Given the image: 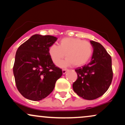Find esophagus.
Segmentation results:
<instances>
[{
    "mask_svg": "<svg viewBox=\"0 0 125 125\" xmlns=\"http://www.w3.org/2000/svg\"><path fill=\"white\" fill-rule=\"evenodd\" d=\"M67 71V70H66V69H63V70H62V73H63V74H65L66 73Z\"/></svg>",
    "mask_w": 125,
    "mask_h": 125,
    "instance_id": "34e87169",
    "label": "esophagus"
}]
</instances>
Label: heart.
<instances>
[{"label": "heart", "instance_id": "1", "mask_svg": "<svg viewBox=\"0 0 125 125\" xmlns=\"http://www.w3.org/2000/svg\"><path fill=\"white\" fill-rule=\"evenodd\" d=\"M49 54L54 63H58L64 57L65 60L58 65L65 67L73 64L80 67L87 63L93 54V48L90 43L81 39L65 38L60 41L59 46L52 44L49 48Z\"/></svg>", "mask_w": 125, "mask_h": 125}]
</instances>
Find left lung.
<instances>
[{
    "label": "left lung",
    "instance_id": "8db88e82",
    "mask_svg": "<svg viewBox=\"0 0 125 125\" xmlns=\"http://www.w3.org/2000/svg\"><path fill=\"white\" fill-rule=\"evenodd\" d=\"M94 49L91 61L87 65L76 69L77 79L73 89L78 96L94 100L102 96L109 87L113 78L112 59L104 47L90 41Z\"/></svg>",
    "mask_w": 125,
    "mask_h": 125
}]
</instances>
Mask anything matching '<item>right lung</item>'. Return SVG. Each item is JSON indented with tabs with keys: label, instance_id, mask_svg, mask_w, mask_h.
<instances>
[{
	"label": "right lung",
	"instance_id": "add662e5",
	"mask_svg": "<svg viewBox=\"0 0 125 125\" xmlns=\"http://www.w3.org/2000/svg\"><path fill=\"white\" fill-rule=\"evenodd\" d=\"M57 40L53 36L36 34L17 50L13 74L17 88L25 98L33 101L45 98L62 75L49 54V48Z\"/></svg>",
	"mask_w": 125,
	"mask_h": 125
}]
</instances>
